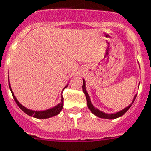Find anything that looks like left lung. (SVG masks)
I'll return each mask as SVG.
<instances>
[{
    "mask_svg": "<svg viewBox=\"0 0 151 151\" xmlns=\"http://www.w3.org/2000/svg\"><path fill=\"white\" fill-rule=\"evenodd\" d=\"M82 89H83V92H84L85 95H86V100H87V106H88V108H89V110L91 111V113H93V114H94L96 117H100V118H105V119H115V118H117V117H122V116L124 113H127V111L131 108V106H132V104H133V102L135 101L136 97H137V94H136V95L133 97V99L132 101V103H131V104H129L127 107H126L125 109H123L122 110H120V111H118L117 113H104V112H103V111H100L99 109H98L97 108H95V107L92 104L91 100H90V97H89V93H88L87 90H86V81H85V79H83Z\"/></svg>",
    "mask_w": 151,
    "mask_h": 151,
    "instance_id": "obj_1",
    "label": "left lung"
}]
</instances>
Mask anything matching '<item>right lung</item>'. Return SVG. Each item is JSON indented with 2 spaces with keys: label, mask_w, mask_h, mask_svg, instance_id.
Returning a JSON list of instances; mask_svg holds the SVG:
<instances>
[{
  "label": "right lung",
  "mask_w": 151,
  "mask_h": 151,
  "mask_svg": "<svg viewBox=\"0 0 151 151\" xmlns=\"http://www.w3.org/2000/svg\"><path fill=\"white\" fill-rule=\"evenodd\" d=\"M68 86V84L65 86V88H66ZM9 87H10V91H11V93L13 95V98H14V101L17 104V105L19 106V108L21 109L22 111L24 113H25L26 114H28L30 117H34L35 118H39V119H45V118H49V117H54L56 115H58L59 113H61V111L62 110V108H63V97L62 96V99H61V102L58 104L56 106H54L52 108L48 109H46V110H41V111H35V110H31V109H29L25 108L24 106H23L18 101V99H16V97L14 96V93L11 89V87H10V80H9ZM64 88V89H65Z\"/></svg>",
  "instance_id": "add662e5"
}]
</instances>
